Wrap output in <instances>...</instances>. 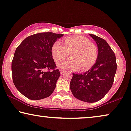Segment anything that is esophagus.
Instances as JSON below:
<instances>
[{
    "label": "esophagus",
    "mask_w": 131,
    "mask_h": 131,
    "mask_svg": "<svg viewBox=\"0 0 131 131\" xmlns=\"http://www.w3.org/2000/svg\"><path fill=\"white\" fill-rule=\"evenodd\" d=\"M64 72H65V71H64V70L60 69V74H63V73H64Z\"/></svg>",
    "instance_id": "34e87169"
}]
</instances>
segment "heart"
Wrapping results in <instances>:
<instances>
[{
	"label": "heart",
	"mask_w": 131,
	"mask_h": 131,
	"mask_svg": "<svg viewBox=\"0 0 131 131\" xmlns=\"http://www.w3.org/2000/svg\"><path fill=\"white\" fill-rule=\"evenodd\" d=\"M69 52L71 58L62 61ZM53 59L58 62V67L63 69H78L86 71L92 67L98 57L96 45L90 42L83 36H72L65 38L64 45L60 41H56L51 47Z\"/></svg>",
	"instance_id": "b5f03b06"
}]
</instances>
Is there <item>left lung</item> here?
<instances>
[{
  "instance_id": "left-lung-1",
  "label": "left lung",
  "mask_w": 131,
  "mask_h": 131,
  "mask_svg": "<svg viewBox=\"0 0 131 131\" xmlns=\"http://www.w3.org/2000/svg\"><path fill=\"white\" fill-rule=\"evenodd\" d=\"M89 35L97 45V59L85 73H72L70 89L78 100L94 103L103 99L111 88L117 65L115 53L106 40L95 35Z\"/></svg>"
}]
</instances>
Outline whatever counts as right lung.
<instances>
[{"label": "right lung", "mask_w": 131, "mask_h": 131, "mask_svg": "<svg viewBox=\"0 0 131 131\" xmlns=\"http://www.w3.org/2000/svg\"><path fill=\"white\" fill-rule=\"evenodd\" d=\"M63 36L50 32L37 33L27 37L16 48L12 62L13 82L27 98L41 100L54 91L60 73L55 69L51 47Z\"/></svg>", "instance_id": "obj_1"}]
</instances>
